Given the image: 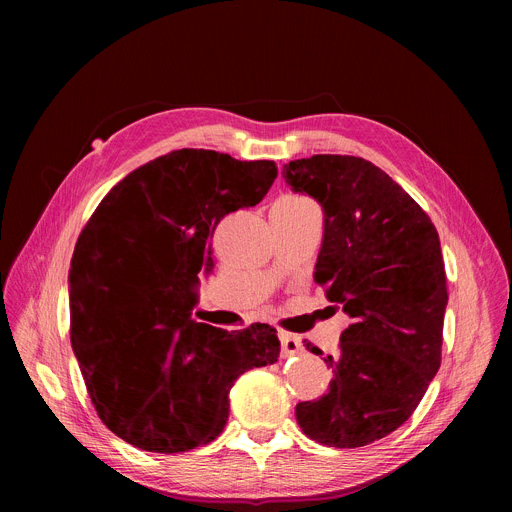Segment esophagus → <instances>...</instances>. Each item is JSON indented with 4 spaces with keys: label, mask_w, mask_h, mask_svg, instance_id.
<instances>
[{
    "label": "esophagus",
    "mask_w": 512,
    "mask_h": 512,
    "mask_svg": "<svg viewBox=\"0 0 512 512\" xmlns=\"http://www.w3.org/2000/svg\"><path fill=\"white\" fill-rule=\"evenodd\" d=\"M279 342H281V356L283 358L300 354L304 350L302 340L294 334H289V332H279Z\"/></svg>",
    "instance_id": "esophagus-1"
}]
</instances>
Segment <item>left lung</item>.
<instances>
[{
  "label": "left lung",
  "mask_w": 512,
  "mask_h": 512,
  "mask_svg": "<svg viewBox=\"0 0 512 512\" xmlns=\"http://www.w3.org/2000/svg\"><path fill=\"white\" fill-rule=\"evenodd\" d=\"M283 178L322 204L314 279L352 318L338 354L324 356L328 393L298 403L296 419L322 446H367L411 417L442 364L448 287L440 237L425 210L362 158L294 160Z\"/></svg>",
  "instance_id": "obj_1"
}]
</instances>
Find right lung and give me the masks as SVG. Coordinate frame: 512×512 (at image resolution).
<instances>
[{"label": "right lung", "instance_id": "obj_1", "mask_svg": "<svg viewBox=\"0 0 512 512\" xmlns=\"http://www.w3.org/2000/svg\"><path fill=\"white\" fill-rule=\"evenodd\" d=\"M277 166L176 150L101 200L70 261V342L101 421L127 444L188 452L221 435L229 391L277 362V330L192 320L214 227L263 200Z\"/></svg>", "mask_w": 512, "mask_h": 512}]
</instances>
